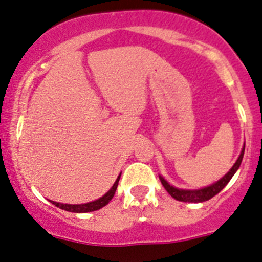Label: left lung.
<instances>
[{
  "label": "left lung",
  "instance_id": "obj_1",
  "mask_svg": "<svg viewBox=\"0 0 262 262\" xmlns=\"http://www.w3.org/2000/svg\"><path fill=\"white\" fill-rule=\"evenodd\" d=\"M244 152H245V147L242 148V152L240 154V157H238V159L236 161V163L233 164V167L231 168L230 172H228L224 178H221L219 182H216V183L212 184V186H210V187H206V188L197 189V191L178 189V188H174L173 186H170V184L168 183V182L164 180L163 177H161V176H159V180H161L162 184H163V187L166 188V191L170 194V196L174 198V200L182 201V202H194V203L205 202V201L211 200L212 197L216 196L219 192H221L222 189L225 188L226 184L231 181L232 176L235 174L236 170H237L238 167H240L242 158H244Z\"/></svg>",
  "mask_w": 262,
  "mask_h": 262
}]
</instances>
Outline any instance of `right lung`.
Segmentation results:
<instances>
[{
    "label": "right lung",
    "mask_w": 262,
    "mask_h": 262,
    "mask_svg": "<svg viewBox=\"0 0 262 262\" xmlns=\"http://www.w3.org/2000/svg\"><path fill=\"white\" fill-rule=\"evenodd\" d=\"M120 180V174L119 177L117 178L115 183L113 184L112 188L104 194L103 197L99 198V200L94 201V202H89V203H85V205H66V203H60V202H54L51 201L52 205H55L56 207L61 208V210L69 211V212H75V213H85V212H93L99 210V208L104 207L105 205H108L109 201L112 200L113 196H114L115 191H117V187H118V182Z\"/></svg>",
    "instance_id": "right-lung-1"
}]
</instances>
